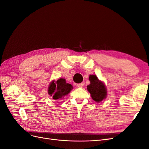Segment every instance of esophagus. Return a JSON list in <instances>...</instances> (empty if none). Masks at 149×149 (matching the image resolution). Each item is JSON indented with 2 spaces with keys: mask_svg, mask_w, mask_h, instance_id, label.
Instances as JSON below:
<instances>
[{
  "mask_svg": "<svg viewBox=\"0 0 149 149\" xmlns=\"http://www.w3.org/2000/svg\"><path fill=\"white\" fill-rule=\"evenodd\" d=\"M83 86H84V83H79V84H77V86H78V88H83Z\"/></svg>",
  "mask_w": 149,
  "mask_h": 149,
  "instance_id": "1",
  "label": "esophagus"
}]
</instances>
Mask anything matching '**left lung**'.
Returning <instances> with one entry per match:
<instances>
[{
  "label": "left lung",
  "instance_id": "8db88e82",
  "mask_svg": "<svg viewBox=\"0 0 149 149\" xmlns=\"http://www.w3.org/2000/svg\"><path fill=\"white\" fill-rule=\"evenodd\" d=\"M89 80L90 84L87 86L88 91L91 94V96L94 101L100 102L107 96L105 84L96 75H90Z\"/></svg>",
  "mask_w": 149,
  "mask_h": 149
}]
</instances>
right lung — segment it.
I'll return each mask as SVG.
<instances>
[{
	"instance_id": "add662e5",
	"label": "right lung",
	"mask_w": 149,
	"mask_h": 149,
	"mask_svg": "<svg viewBox=\"0 0 149 149\" xmlns=\"http://www.w3.org/2000/svg\"><path fill=\"white\" fill-rule=\"evenodd\" d=\"M73 88V86L67 83L65 79L60 78L57 81H52L49 85L48 93L52 96L53 100H59L68 94Z\"/></svg>"
}]
</instances>
